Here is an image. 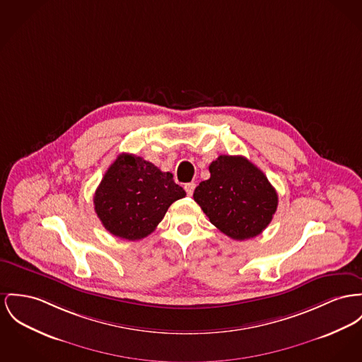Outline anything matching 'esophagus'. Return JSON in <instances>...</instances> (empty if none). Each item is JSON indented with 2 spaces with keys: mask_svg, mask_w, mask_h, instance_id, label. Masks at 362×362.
Listing matches in <instances>:
<instances>
[{
  "mask_svg": "<svg viewBox=\"0 0 362 362\" xmlns=\"http://www.w3.org/2000/svg\"><path fill=\"white\" fill-rule=\"evenodd\" d=\"M184 188H185V191H187V193H188L189 196H192L193 191H194V188H196V184H194V182H188V184L184 185Z\"/></svg>",
  "mask_w": 362,
  "mask_h": 362,
  "instance_id": "1",
  "label": "esophagus"
}]
</instances>
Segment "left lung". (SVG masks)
I'll use <instances>...</instances> for the list:
<instances>
[{
    "label": "left lung",
    "instance_id": "left-lung-1",
    "mask_svg": "<svg viewBox=\"0 0 362 362\" xmlns=\"http://www.w3.org/2000/svg\"><path fill=\"white\" fill-rule=\"evenodd\" d=\"M193 199L218 229L233 240H247L265 230L279 196L265 174L244 156L221 155L209 166Z\"/></svg>",
    "mask_w": 362,
    "mask_h": 362
}]
</instances>
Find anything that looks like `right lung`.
<instances>
[{
    "instance_id": "right-lung-1",
    "label": "right lung",
    "mask_w": 362,
    "mask_h": 362,
    "mask_svg": "<svg viewBox=\"0 0 362 362\" xmlns=\"http://www.w3.org/2000/svg\"><path fill=\"white\" fill-rule=\"evenodd\" d=\"M185 194L169 171H160L141 156L122 153L105 171L93 203L111 235L134 241L151 235L170 206Z\"/></svg>"
}]
</instances>
